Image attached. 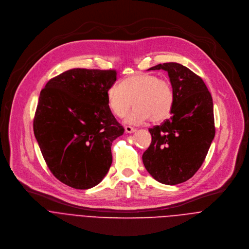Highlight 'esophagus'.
Here are the masks:
<instances>
[{"instance_id": "esophagus-1", "label": "esophagus", "mask_w": 249, "mask_h": 249, "mask_svg": "<svg viewBox=\"0 0 249 249\" xmlns=\"http://www.w3.org/2000/svg\"><path fill=\"white\" fill-rule=\"evenodd\" d=\"M137 130H136V128H133V127H131V126H125V132L126 133H134V132H136Z\"/></svg>"}]
</instances>
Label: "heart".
<instances>
[{"mask_svg": "<svg viewBox=\"0 0 249 249\" xmlns=\"http://www.w3.org/2000/svg\"><path fill=\"white\" fill-rule=\"evenodd\" d=\"M110 111L124 117L127 124H142L151 118L153 122L167 119L173 109L174 93L171 85L152 74H135L124 79L120 86H111L106 92Z\"/></svg>", "mask_w": 249, "mask_h": 249, "instance_id": "b5f03b06", "label": "heart"}]
</instances>
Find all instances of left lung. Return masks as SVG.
<instances>
[{
  "mask_svg": "<svg viewBox=\"0 0 249 249\" xmlns=\"http://www.w3.org/2000/svg\"><path fill=\"white\" fill-rule=\"evenodd\" d=\"M151 70L166 71L174 104L169 119L149 129L152 143L142 159L157 181L179 184L200 168L214 140L213 99L203 80L181 64L163 63Z\"/></svg>",
  "mask_w": 249,
  "mask_h": 249,
  "instance_id": "1",
  "label": "left lung"
}]
</instances>
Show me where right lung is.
<instances>
[{
  "label": "right lung",
  "instance_id": "1",
  "mask_svg": "<svg viewBox=\"0 0 249 249\" xmlns=\"http://www.w3.org/2000/svg\"><path fill=\"white\" fill-rule=\"evenodd\" d=\"M116 71L71 69L41 90L33 131L57 179L76 189L101 182L112 163V142L124 133L106 92Z\"/></svg>",
  "mask_w": 249,
  "mask_h": 249
}]
</instances>
